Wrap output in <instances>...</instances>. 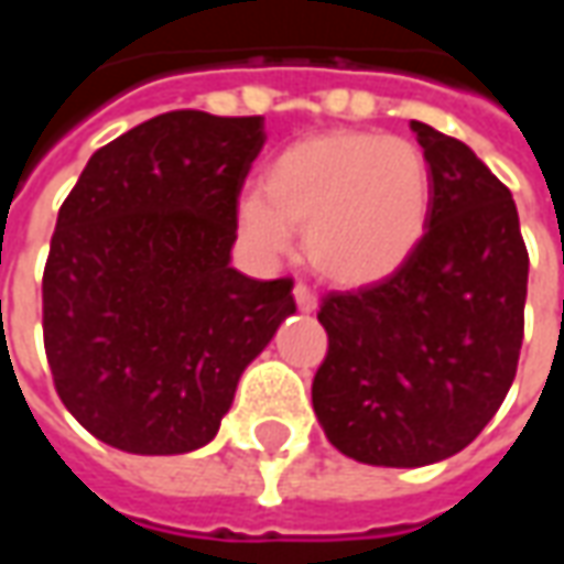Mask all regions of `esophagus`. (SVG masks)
<instances>
[{
  "label": "esophagus",
  "instance_id": "34e87169",
  "mask_svg": "<svg viewBox=\"0 0 564 564\" xmlns=\"http://www.w3.org/2000/svg\"><path fill=\"white\" fill-rule=\"evenodd\" d=\"M293 295L299 311H305V314H308V311H317V295H314V290H311L308 283H295Z\"/></svg>",
  "mask_w": 564,
  "mask_h": 564
}]
</instances>
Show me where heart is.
<instances>
[{"mask_svg": "<svg viewBox=\"0 0 564 564\" xmlns=\"http://www.w3.org/2000/svg\"><path fill=\"white\" fill-rule=\"evenodd\" d=\"M431 164L419 145L376 131L314 133L286 145L262 176V195L238 200V228L259 259L305 250L323 278L372 286L403 269L427 235Z\"/></svg>", "mask_w": 564, "mask_h": 564, "instance_id": "b5f03b06", "label": "heart"}]
</instances>
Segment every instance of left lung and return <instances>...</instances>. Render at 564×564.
I'll list each match as a JSON object with an SVG mask.
<instances>
[{
	"label": "left lung",
	"mask_w": 564,
	"mask_h": 564,
	"mask_svg": "<svg viewBox=\"0 0 564 564\" xmlns=\"http://www.w3.org/2000/svg\"><path fill=\"white\" fill-rule=\"evenodd\" d=\"M433 176L427 235L403 269L329 293L311 403L333 446L424 467L470 446L510 391L525 329L529 250L513 195L474 149L412 121Z\"/></svg>",
	"instance_id": "obj_1"
}]
</instances>
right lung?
I'll use <instances>...</instances> for the list:
<instances>
[{
	"mask_svg": "<svg viewBox=\"0 0 564 564\" xmlns=\"http://www.w3.org/2000/svg\"><path fill=\"white\" fill-rule=\"evenodd\" d=\"M262 116L164 112L90 155L42 278L54 388L131 455L207 446L247 366L295 311L293 281L231 269Z\"/></svg>",
	"mask_w": 564,
	"mask_h": 564,
	"instance_id": "add662e5",
	"label": "right lung"
}]
</instances>
